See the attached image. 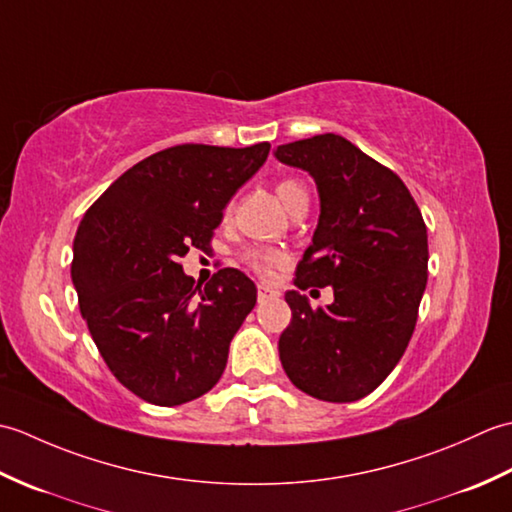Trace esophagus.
I'll return each mask as SVG.
<instances>
[{
	"instance_id": "esophagus-1",
	"label": "esophagus",
	"mask_w": 512,
	"mask_h": 512,
	"mask_svg": "<svg viewBox=\"0 0 512 512\" xmlns=\"http://www.w3.org/2000/svg\"><path fill=\"white\" fill-rule=\"evenodd\" d=\"M275 297H279L277 290H273L270 286H264V284L257 286V299L259 301H268V299H275Z\"/></svg>"
}]
</instances>
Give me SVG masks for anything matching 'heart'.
I'll list each match as a JSON object with an SVG mask.
<instances>
[{
    "instance_id": "obj_1",
    "label": "heart",
    "mask_w": 512,
    "mask_h": 512,
    "mask_svg": "<svg viewBox=\"0 0 512 512\" xmlns=\"http://www.w3.org/2000/svg\"><path fill=\"white\" fill-rule=\"evenodd\" d=\"M277 195L281 204H284L290 213L295 211L301 202H308L306 187H303L299 180H292V178H286L277 184ZM284 259L286 255L277 248H253L246 253V262L262 275L270 273V268L284 264Z\"/></svg>"
}]
</instances>
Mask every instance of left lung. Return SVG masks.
I'll return each instance as SVG.
<instances>
[{"label": "left lung", "instance_id": "1", "mask_svg": "<svg viewBox=\"0 0 512 512\" xmlns=\"http://www.w3.org/2000/svg\"><path fill=\"white\" fill-rule=\"evenodd\" d=\"M275 158L308 171L321 213L286 292L292 321L279 358L292 385L328 402H354L383 383L405 354L427 286V226L394 171L350 140L319 134L279 145ZM332 285L312 311L301 289Z\"/></svg>", "mask_w": 512, "mask_h": 512}]
</instances>
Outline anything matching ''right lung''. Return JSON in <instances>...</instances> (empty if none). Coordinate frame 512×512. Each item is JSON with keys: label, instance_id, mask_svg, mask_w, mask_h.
<instances>
[{"label": "right lung", "instance_id": "1", "mask_svg": "<svg viewBox=\"0 0 512 512\" xmlns=\"http://www.w3.org/2000/svg\"><path fill=\"white\" fill-rule=\"evenodd\" d=\"M270 145H178L112 182L76 228L72 284L110 372L151 405L176 407L220 380L228 345L257 303L235 268L204 288L178 259L204 248Z\"/></svg>", "mask_w": 512, "mask_h": 512}]
</instances>
